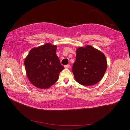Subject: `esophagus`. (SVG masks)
Here are the masks:
<instances>
[{
    "instance_id": "obj_1",
    "label": "esophagus",
    "mask_w": 130,
    "mask_h": 130,
    "mask_svg": "<svg viewBox=\"0 0 130 130\" xmlns=\"http://www.w3.org/2000/svg\"><path fill=\"white\" fill-rule=\"evenodd\" d=\"M70 65H69V64H67V65H65V69H69V68L70 67Z\"/></svg>"
}]
</instances>
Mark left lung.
<instances>
[{"instance_id": "left-lung-1", "label": "left lung", "mask_w": 130, "mask_h": 130, "mask_svg": "<svg viewBox=\"0 0 130 130\" xmlns=\"http://www.w3.org/2000/svg\"><path fill=\"white\" fill-rule=\"evenodd\" d=\"M107 69L104 55L90 45L76 51L72 72L77 82L84 86L96 84L103 78Z\"/></svg>"}]
</instances>
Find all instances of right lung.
<instances>
[{"label": "right lung", "mask_w": 130, "mask_h": 130, "mask_svg": "<svg viewBox=\"0 0 130 130\" xmlns=\"http://www.w3.org/2000/svg\"><path fill=\"white\" fill-rule=\"evenodd\" d=\"M57 46L47 43L31 50L25 60L27 77L37 88H47L55 83L64 67L56 54Z\"/></svg>", "instance_id": "right-lung-1"}]
</instances>
